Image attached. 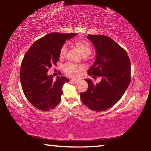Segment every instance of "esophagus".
Segmentation results:
<instances>
[{"label": "esophagus", "instance_id": "34e87169", "mask_svg": "<svg viewBox=\"0 0 151 151\" xmlns=\"http://www.w3.org/2000/svg\"><path fill=\"white\" fill-rule=\"evenodd\" d=\"M70 81H71V82H73V83H78L79 82L81 81V79H75V78H72V79H70Z\"/></svg>", "mask_w": 151, "mask_h": 151}]
</instances>
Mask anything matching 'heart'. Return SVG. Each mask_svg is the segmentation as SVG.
<instances>
[{"label": "heart", "instance_id": "heart-1", "mask_svg": "<svg viewBox=\"0 0 151 151\" xmlns=\"http://www.w3.org/2000/svg\"><path fill=\"white\" fill-rule=\"evenodd\" d=\"M75 45L78 48V50L80 51L82 55L84 56V57H86V56L91 54L92 47L87 40L84 39L78 40L75 42ZM66 51H67V48H66V45L63 46L60 51V57L61 58L65 57ZM82 69H83L82 66H78L76 65H73V64H68L64 68V70H65V73L66 75L70 76H78L79 75V73H80V71Z\"/></svg>", "mask_w": 151, "mask_h": 151}]
</instances>
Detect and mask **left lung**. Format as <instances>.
I'll list each match as a JSON object with an SVG mask.
<instances>
[{
    "mask_svg": "<svg viewBox=\"0 0 151 151\" xmlns=\"http://www.w3.org/2000/svg\"><path fill=\"white\" fill-rule=\"evenodd\" d=\"M96 50L95 61L88 75L101 76L94 85L86 78L88 87L81 93L83 103L92 111L101 112L114 106L123 95L131 82V61L126 50L104 35H88Z\"/></svg>",
    "mask_w": 151,
    "mask_h": 151,
    "instance_id": "8db88e82",
    "label": "left lung"
}]
</instances>
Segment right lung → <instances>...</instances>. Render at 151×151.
Returning a JSON list of instances; mask_svg holds the SVG:
<instances>
[{"mask_svg":"<svg viewBox=\"0 0 151 151\" xmlns=\"http://www.w3.org/2000/svg\"><path fill=\"white\" fill-rule=\"evenodd\" d=\"M76 35L50 33L35 41L25 54L20 66V83L27 100L37 109L48 111L60 103L63 85L69 79L58 76L54 81L47 73L59 60L66 40Z\"/></svg>","mask_w":151,"mask_h":151,"instance_id":"1","label":"right lung"}]
</instances>
